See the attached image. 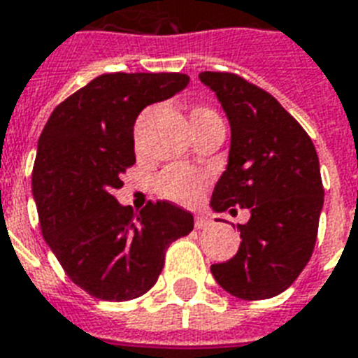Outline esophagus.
Masks as SVG:
<instances>
[{
	"label": "esophagus",
	"instance_id": "obj_1",
	"mask_svg": "<svg viewBox=\"0 0 358 358\" xmlns=\"http://www.w3.org/2000/svg\"><path fill=\"white\" fill-rule=\"evenodd\" d=\"M194 224H196V229H207L213 226V220L209 217H205V215H198Z\"/></svg>",
	"mask_w": 358,
	"mask_h": 358
}]
</instances>
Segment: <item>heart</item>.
<instances>
[{
	"mask_svg": "<svg viewBox=\"0 0 358 358\" xmlns=\"http://www.w3.org/2000/svg\"><path fill=\"white\" fill-rule=\"evenodd\" d=\"M213 117H218V115L213 110H205V108L194 110L190 115L192 123ZM205 187H207V176L203 171L192 170V168H168L155 179V192L159 194L160 198L181 205L194 203L201 196Z\"/></svg>",
	"mask_w": 358,
	"mask_h": 358,
	"instance_id": "b5f03b06",
	"label": "heart"
}]
</instances>
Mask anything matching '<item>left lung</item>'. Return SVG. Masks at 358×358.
Returning a JSON list of instances; mask_svg holds the SVG:
<instances>
[{"label": "left lung", "instance_id": "left-lung-1", "mask_svg": "<svg viewBox=\"0 0 358 358\" xmlns=\"http://www.w3.org/2000/svg\"><path fill=\"white\" fill-rule=\"evenodd\" d=\"M215 91L231 127L228 168L213 190V209L250 210L237 226L241 246L210 265L222 289L243 301L285 292L312 257L323 182L306 130L271 93L234 73H199Z\"/></svg>", "mask_w": 358, "mask_h": 358}]
</instances>
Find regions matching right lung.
<instances>
[{"instance_id":"right-lung-1","label":"right lung","mask_w":358,"mask_h":358,"mask_svg":"<svg viewBox=\"0 0 358 358\" xmlns=\"http://www.w3.org/2000/svg\"><path fill=\"white\" fill-rule=\"evenodd\" d=\"M187 84L181 73L101 74L59 102L41 132L31 176L38 224L66 276L91 297L121 303L148 293L168 246L192 231V215L171 201L134 213L113 196L136 162L140 112Z\"/></svg>"}]
</instances>
